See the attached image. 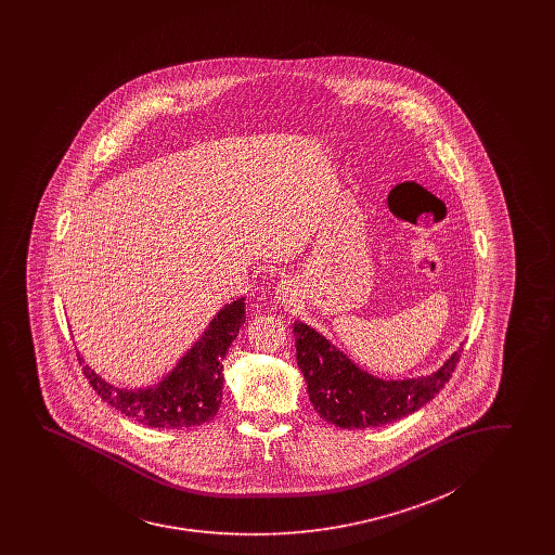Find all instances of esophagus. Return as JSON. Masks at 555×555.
<instances>
[{
    "label": "esophagus",
    "mask_w": 555,
    "mask_h": 555,
    "mask_svg": "<svg viewBox=\"0 0 555 555\" xmlns=\"http://www.w3.org/2000/svg\"><path fill=\"white\" fill-rule=\"evenodd\" d=\"M276 295H279V301L291 302L295 297V285L291 281H281V285L276 288Z\"/></svg>",
    "instance_id": "34e87169"
}]
</instances>
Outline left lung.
<instances>
[{
    "label": "left lung",
    "instance_id": "left-lung-1",
    "mask_svg": "<svg viewBox=\"0 0 555 555\" xmlns=\"http://www.w3.org/2000/svg\"><path fill=\"white\" fill-rule=\"evenodd\" d=\"M293 332L309 401L320 417L344 429L378 427L415 413L446 387L462 352L460 348L427 376L385 380L356 366L330 339L301 321H295Z\"/></svg>",
    "mask_w": 555,
    "mask_h": 555
}]
</instances>
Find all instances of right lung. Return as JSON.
Masks as SVG:
<instances>
[{
	"instance_id": "add662e5",
	"label": "right lung",
	"mask_w": 555,
	"mask_h": 555,
	"mask_svg": "<svg viewBox=\"0 0 555 555\" xmlns=\"http://www.w3.org/2000/svg\"><path fill=\"white\" fill-rule=\"evenodd\" d=\"M244 301L246 299L240 297L221 307L195 346L154 387L132 390L114 387L87 364L85 378L103 401L142 425L158 429L203 425L214 420L221 404L223 358L246 321Z\"/></svg>"
}]
</instances>
